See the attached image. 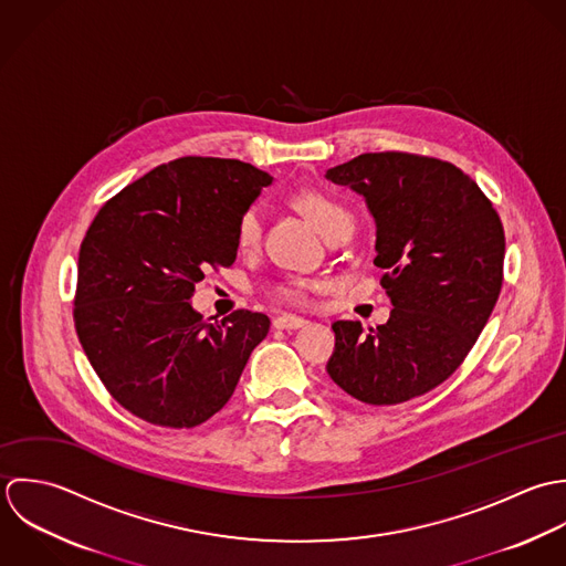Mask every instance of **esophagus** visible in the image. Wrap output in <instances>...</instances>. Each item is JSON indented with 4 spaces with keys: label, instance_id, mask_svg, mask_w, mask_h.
Instances as JSON below:
<instances>
[{
    "label": "esophagus",
    "instance_id": "obj_1",
    "mask_svg": "<svg viewBox=\"0 0 566 566\" xmlns=\"http://www.w3.org/2000/svg\"><path fill=\"white\" fill-rule=\"evenodd\" d=\"M308 322L304 319V317H300V315H280V317H275L273 319V326L277 328V331H300V328H304Z\"/></svg>",
    "mask_w": 566,
    "mask_h": 566
}]
</instances>
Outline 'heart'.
Masks as SVG:
<instances>
[{"label":"heart","mask_w":566,"mask_h":566,"mask_svg":"<svg viewBox=\"0 0 566 566\" xmlns=\"http://www.w3.org/2000/svg\"><path fill=\"white\" fill-rule=\"evenodd\" d=\"M295 206L322 235L331 233L335 227L352 226L349 210L340 203L339 199H335L328 192L302 190L300 195H295ZM260 233H262V214L255 206H251L240 214V219L235 223V244L244 251L253 249L260 240ZM317 289H319L317 282L291 280L277 289V295L289 302H304L308 297V293H313Z\"/></svg>","instance_id":"1"}]
</instances>
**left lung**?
<instances>
[{
	"mask_svg": "<svg viewBox=\"0 0 566 566\" xmlns=\"http://www.w3.org/2000/svg\"><path fill=\"white\" fill-rule=\"evenodd\" d=\"M363 195L376 221L374 264L394 304L363 331L335 322L328 374L367 405H398L444 382L499 300L505 233L481 188L457 166L407 153H365L326 170Z\"/></svg>",
	"mask_w": 566,
	"mask_h": 566,
	"instance_id": "8db88e82",
	"label": "left lung"
}]
</instances>
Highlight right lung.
<instances>
[{"instance_id": "1", "label": "right lung", "mask_w": 566, "mask_h": 566, "mask_svg": "<svg viewBox=\"0 0 566 566\" xmlns=\"http://www.w3.org/2000/svg\"><path fill=\"white\" fill-rule=\"evenodd\" d=\"M273 177L221 157L153 168L107 201L83 238L74 324L115 400L170 429L210 420L231 398L269 317L210 324L192 308L210 266H231L235 223Z\"/></svg>"}]
</instances>
